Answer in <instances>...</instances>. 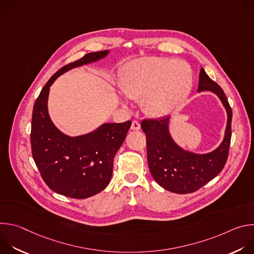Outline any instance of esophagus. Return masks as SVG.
I'll use <instances>...</instances> for the list:
<instances>
[{
    "instance_id": "1",
    "label": "esophagus",
    "mask_w": 254,
    "mask_h": 254,
    "mask_svg": "<svg viewBox=\"0 0 254 254\" xmlns=\"http://www.w3.org/2000/svg\"><path fill=\"white\" fill-rule=\"evenodd\" d=\"M140 128V125L138 122H132L131 123V127H130V129L131 130H139Z\"/></svg>"
}]
</instances>
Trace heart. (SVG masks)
<instances>
[{
  "label": "heart",
  "instance_id": "heart-1",
  "mask_svg": "<svg viewBox=\"0 0 254 254\" xmlns=\"http://www.w3.org/2000/svg\"><path fill=\"white\" fill-rule=\"evenodd\" d=\"M192 70L183 61L143 57L129 62L120 79L122 92L141 99L142 110L152 117H165L182 104L190 93Z\"/></svg>",
  "mask_w": 254,
  "mask_h": 254
}]
</instances>
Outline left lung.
Wrapping results in <instances>:
<instances>
[{"instance_id": "left-lung-1", "label": "left lung", "mask_w": 254, "mask_h": 254, "mask_svg": "<svg viewBox=\"0 0 254 254\" xmlns=\"http://www.w3.org/2000/svg\"><path fill=\"white\" fill-rule=\"evenodd\" d=\"M211 91L219 97L227 113V125L218 148L206 154L184 150L170 133L171 117L143 120L141 129L147 135L150 172L164 189L177 193H193L214 179L224 168L230 147L232 111L222 88L213 81L203 68L200 70L198 92Z\"/></svg>"}]
</instances>
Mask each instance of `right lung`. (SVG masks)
I'll list each match as a JSON object with an SVG mask.
<instances>
[{
	"mask_svg": "<svg viewBox=\"0 0 254 254\" xmlns=\"http://www.w3.org/2000/svg\"><path fill=\"white\" fill-rule=\"evenodd\" d=\"M110 50L88 53L59 69L36 99L31 127L34 162L46 185L54 192L74 199L91 197L111 182L114 158L124 143L131 122L102 124L86 134L69 136L52 123L48 96L53 82L68 70L96 62Z\"/></svg>",
	"mask_w": 254,
	"mask_h": 254,
	"instance_id": "1",
	"label": "right lung"
}]
</instances>
